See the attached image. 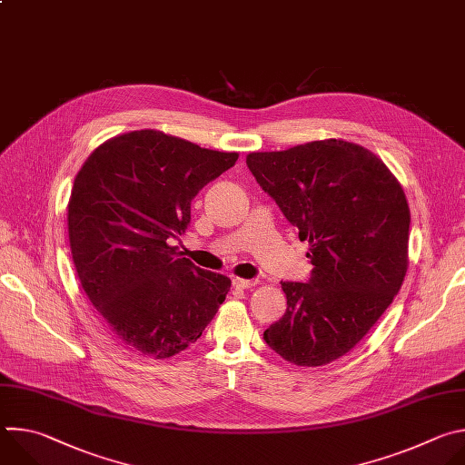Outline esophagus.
Masks as SVG:
<instances>
[{"label": "esophagus", "mask_w": 465, "mask_h": 465, "mask_svg": "<svg viewBox=\"0 0 465 465\" xmlns=\"http://www.w3.org/2000/svg\"><path fill=\"white\" fill-rule=\"evenodd\" d=\"M233 287L237 289H252L257 285V280H242V278H233Z\"/></svg>", "instance_id": "1"}]
</instances>
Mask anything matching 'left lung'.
<instances>
[{
  "mask_svg": "<svg viewBox=\"0 0 465 465\" xmlns=\"http://www.w3.org/2000/svg\"><path fill=\"white\" fill-rule=\"evenodd\" d=\"M261 189L309 242L305 283L282 282L287 311L262 333L285 361L322 366L353 350L400 292L411 212L403 187L368 149L342 140L252 153Z\"/></svg>",
  "mask_w": 465,
  "mask_h": 465,
  "instance_id": "8db88e82",
  "label": "left lung"
}]
</instances>
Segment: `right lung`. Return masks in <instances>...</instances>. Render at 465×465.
<instances>
[{"instance_id":"1","label":"right lung","mask_w":465,"mask_h":465,"mask_svg":"<svg viewBox=\"0 0 465 465\" xmlns=\"http://www.w3.org/2000/svg\"><path fill=\"white\" fill-rule=\"evenodd\" d=\"M237 153L203 149L156 130L97 147L79 171L68 206L81 285L126 346L167 359L201 339L230 291L169 246L191 223V201L235 165Z\"/></svg>"}]
</instances>
